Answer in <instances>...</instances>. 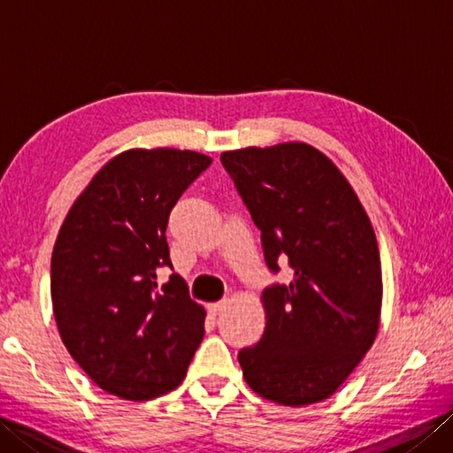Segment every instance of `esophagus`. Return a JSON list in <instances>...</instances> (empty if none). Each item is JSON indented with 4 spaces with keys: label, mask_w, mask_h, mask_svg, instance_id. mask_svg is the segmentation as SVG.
Returning <instances> with one entry per match:
<instances>
[{
    "label": "esophagus",
    "mask_w": 453,
    "mask_h": 453,
    "mask_svg": "<svg viewBox=\"0 0 453 453\" xmlns=\"http://www.w3.org/2000/svg\"><path fill=\"white\" fill-rule=\"evenodd\" d=\"M226 305H227V300H221V302H216V303H210V305H208V313L216 317V315H219L221 311L226 310Z\"/></svg>",
    "instance_id": "34e87169"
}]
</instances>
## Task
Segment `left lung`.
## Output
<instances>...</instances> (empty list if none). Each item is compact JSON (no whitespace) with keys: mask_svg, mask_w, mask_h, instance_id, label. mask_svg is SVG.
Here are the masks:
<instances>
[{"mask_svg":"<svg viewBox=\"0 0 453 453\" xmlns=\"http://www.w3.org/2000/svg\"><path fill=\"white\" fill-rule=\"evenodd\" d=\"M255 226L265 263L292 268L263 292L265 333L239 350L258 395L288 407L319 403L342 386L380 326L381 263L370 218L334 163L302 142L221 153Z\"/></svg>","mask_w":453,"mask_h":453,"instance_id":"left-lung-1","label":"left lung"}]
</instances>
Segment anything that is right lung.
<instances>
[{
  "mask_svg": "<svg viewBox=\"0 0 453 453\" xmlns=\"http://www.w3.org/2000/svg\"><path fill=\"white\" fill-rule=\"evenodd\" d=\"M211 159L171 148L112 157L67 211L50 292L72 358L111 395L148 401L175 389L204 336V307L171 268L167 221Z\"/></svg>",
  "mask_w": 453,
  "mask_h": 453,
  "instance_id": "1",
  "label": "right lung"
}]
</instances>
